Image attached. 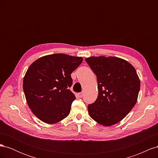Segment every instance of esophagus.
Wrapping results in <instances>:
<instances>
[{
  "instance_id": "obj_1",
  "label": "esophagus",
  "mask_w": 158,
  "mask_h": 158,
  "mask_svg": "<svg viewBox=\"0 0 158 158\" xmlns=\"http://www.w3.org/2000/svg\"><path fill=\"white\" fill-rule=\"evenodd\" d=\"M78 96L79 98H82V96H83V93H82V92L78 93Z\"/></svg>"
}]
</instances>
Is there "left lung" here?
Instances as JSON below:
<instances>
[{"instance_id":"obj_1","label":"left lung","mask_w":158,"mask_h":158,"mask_svg":"<svg viewBox=\"0 0 158 158\" xmlns=\"http://www.w3.org/2000/svg\"><path fill=\"white\" fill-rule=\"evenodd\" d=\"M85 61L97 76L98 95L88 106L91 118L109 127L121 121L135 106L140 82L134 66L114 56H90Z\"/></svg>"}]
</instances>
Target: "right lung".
<instances>
[{
    "mask_svg": "<svg viewBox=\"0 0 158 158\" xmlns=\"http://www.w3.org/2000/svg\"><path fill=\"white\" fill-rule=\"evenodd\" d=\"M83 59L65 54L40 57L28 68L23 80V89L28 106L43 122L55 124L67 117L76 99L69 88L71 73Z\"/></svg>",
    "mask_w": 158,
    "mask_h": 158,
    "instance_id": "1",
    "label": "right lung"
}]
</instances>
